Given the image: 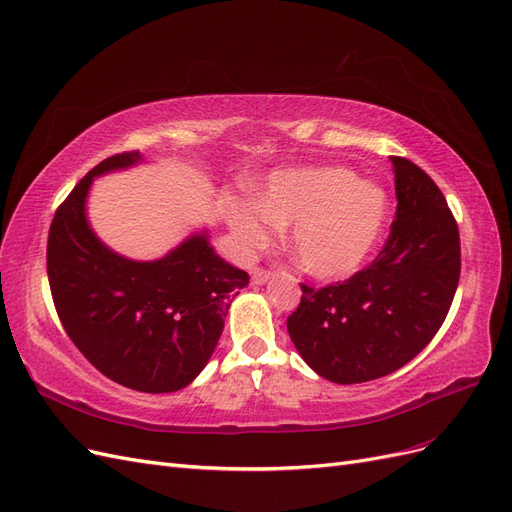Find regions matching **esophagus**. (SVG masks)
Instances as JSON below:
<instances>
[{
  "label": "esophagus",
  "mask_w": 512,
  "mask_h": 512,
  "mask_svg": "<svg viewBox=\"0 0 512 512\" xmlns=\"http://www.w3.org/2000/svg\"><path fill=\"white\" fill-rule=\"evenodd\" d=\"M269 280H271L269 271H265V269H254L252 271V284L254 286H262V284H267Z\"/></svg>",
  "instance_id": "esophagus-1"
}]
</instances>
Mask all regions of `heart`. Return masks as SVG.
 <instances>
[{"mask_svg": "<svg viewBox=\"0 0 512 512\" xmlns=\"http://www.w3.org/2000/svg\"><path fill=\"white\" fill-rule=\"evenodd\" d=\"M391 200L380 185L365 183L344 166L275 170L256 200H235L228 226L252 250L275 226L290 224V250L316 280H344L376 252L389 224Z\"/></svg>", "mask_w": 512, "mask_h": 512, "instance_id": "b5f03b06", "label": "heart"}]
</instances>
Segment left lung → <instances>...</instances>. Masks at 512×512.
<instances>
[{"label":"left lung","mask_w":512,"mask_h":512,"mask_svg":"<svg viewBox=\"0 0 512 512\" xmlns=\"http://www.w3.org/2000/svg\"><path fill=\"white\" fill-rule=\"evenodd\" d=\"M397 213L376 260L320 290L301 284L288 333L303 361L337 384L393 374L421 352L451 309L461 273L459 230L433 179L391 158Z\"/></svg>","instance_id":"1"}]
</instances>
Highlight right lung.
<instances>
[{
  "label": "right lung",
  "mask_w": 512,
  "mask_h": 512,
  "mask_svg": "<svg viewBox=\"0 0 512 512\" xmlns=\"http://www.w3.org/2000/svg\"><path fill=\"white\" fill-rule=\"evenodd\" d=\"M141 162L138 151L117 153L76 183L53 218L46 273L59 320L91 365L128 389L173 393L209 363L250 275L215 254L207 230L158 260L102 243L87 220L91 183Z\"/></svg>",
  "instance_id": "1"
}]
</instances>
